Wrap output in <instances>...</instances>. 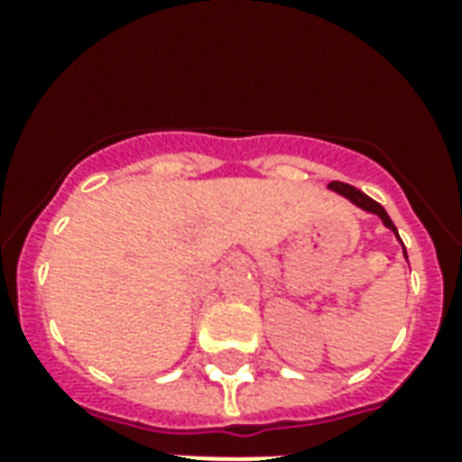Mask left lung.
Listing matches in <instances>:
<instances>
[{
    "mask_svg": "<svg viewBox=\"0 0 462 462\" xmlns=\"http://www.w3.org/2000/svg\"><path fill=\"white\" fill-rule=\"evenodd\" d=\"M328 189H333V191H337V194H340V196H345L347 201H352V203H355V206H359V208H362V210H366V213H374V216H379L381 223L386 225L388 230L393 232L395 237H398V230H395L393 220L388 217V213H386V210H383V206L374 201V199H369V196H366L365 191H359V189L350 187V184H343V181H330ZM398 242H401V245H402L401 237H398ZM402 252H405V246H402ZM405 259H408V254H405Z\"/></svg>",
    "mask_w": 462,
    "mask_h": 462,
    "instance_id": "obj_1",
    "label": "left lung"
}]
</instances>
